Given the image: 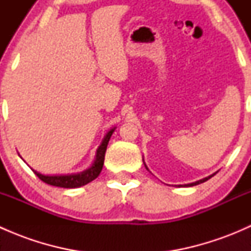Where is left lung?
<instances>
[{
	"instance_id": "8db88e82",
	"label": "left lung",
	"mask_w": 251,
	"mask_h": 251,
	"mask_svg": "<svg viewBox=\"0 0 251 251\" xmlns=\"http://www.w3.org/2000/svg\"><path fill=\"white\" fill-rule=\"evenodd\" d=\"M143 161H144V160H143ZM144 166H146V169H147V170H148V168H147L146 164H144ZM148 171H149V170H148ZM216 173H217V171H216ZM216 173L212 174V175H210V176H207V177H204V178L199 179V181L192 182V183H188V184H179V187H192V186H197V184H201V183H203V182L207 181V179H209V178H211V177L214 176V175H216Z\"/></svg>"
}]
</instances>
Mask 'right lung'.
I'll use <instances>...</instances> for the list:
<instances>
[{
  "instance_id": "right-lung-1",
  "label": "right lung",
  "mask_w": 251,
  "mask_h": 251,
  "mask_svg": "<svg viewBox=\"0 0 251 251\" xmlns=\"http://www.w3.org/2000/svg\"><path fill=\"white\" fill-rule=\"evenodd\" d=\"M115 128L116 127L110 128L107 132V135L104 136L102 142H100V147H98L97 151H96V156L92 165L88 169H86V170L81 171V173L67 175H45L34 170V169H31V170L34 171L35 175H36L41 181H44L45 183L47 184H50V186L62 187V188H77V187L85 186V184L90 183L91 181L97 178L98 175L102 171L103 164H104V155L105 151H107V146L108 143H109V140L111 135H113V132L115 131Z\"/></svg>"
}]
</instances>
